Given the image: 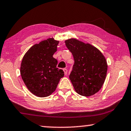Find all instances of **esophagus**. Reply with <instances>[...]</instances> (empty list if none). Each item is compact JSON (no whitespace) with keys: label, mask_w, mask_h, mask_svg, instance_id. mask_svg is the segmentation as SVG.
<instances>
[{"label":"esophagus","mask_w":131,"mask_h":131,"mask_svg":"<svg viewBox=\"0 0 131 131\" xmlns=\"http://www.w3.org/2000/svg\"><path fill=\"white\" fill-rule=\"evenodd\" d=\"M63 71L64 72V74H65V75H67V69H63Z\"/></svg>","instance_id":"34e87169"}]
</instances>
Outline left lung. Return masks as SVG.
<instances>
[{"instance_id": "8db88e82", "label": "left lung", "mask_w": 131, "mask_h": 131, "mask_svg": "<svg viewBox=\"0 0 131 131\" xmlns=\"http://www.w3.org/2000/svg\"><path fill=\"white\" fill-rule=\"evenodd\" d=\"M65 43L74 60L69 78L75 92L83 96L93 95L102 88L106 77L105 57L96 47L76 39H67Z\"/></svg>"}]
</instances>
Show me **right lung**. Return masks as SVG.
I'll list each match as a JSON object with an SVG mask.
<instances>
[{
    "label": "right lung",
    "instance_id": "1",
    "mask_svg": "<svg viewBox=\"0 0 131 131\" xmlns=\"http://www.w3.org/2000/svg\"><path fill=\"white\" fill-rule=\"evenodd\" d=\"M59 41L48 38L33 45L24 56L20 75L28 90L40 97L50 96L56 90L64 71L57 68L53 57Z\"/></svg>",
    "mask_w": 131,
    "mask_h": 131
}]
</instances>
